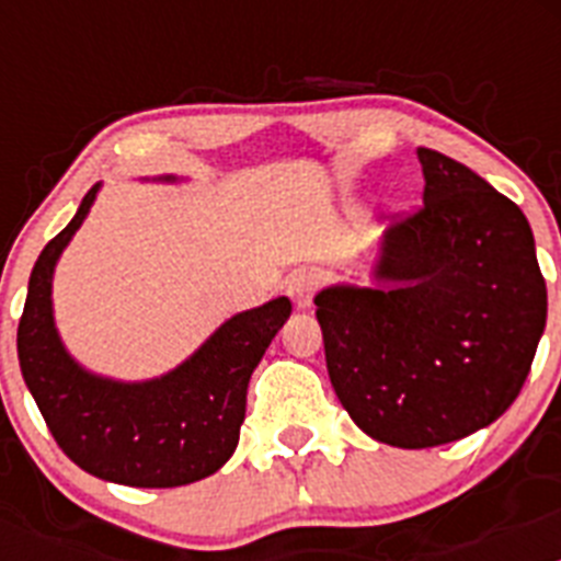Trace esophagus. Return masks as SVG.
<instances>
[{"instance_id": "1", "label": "esophagus", "mask_w": 561, "mask_h": 561, "mask_svg": "<svg viewBox=\"0 0 561 561\" xmlns=\"http://www.w3.org/2000/svg\"><path fill=\"white\" fill-rule=\"evenodd\" d=\"M289 297L295 300L297 309H311V300H314V291H317V275L311 272H295L289 277V286H286Z\"/></svg>"}]
</instances>
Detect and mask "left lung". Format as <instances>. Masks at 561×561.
I'll return each instance as SVG.
<instances>
[{"mask_svg":"<svg viewBox=\"0 0 561 561\" xmlns=\"http://www.w3.org/2000/svg\"><path fill=\"white\" fill-rule=\"evenodd\" d=\"M424 205L385 232L379 286L314 297L325 365L356 427L427 449L489 427L525 385L548 317L534 232L512 199L419 148Z\"/></svg>","mask_w":561,"mask_h":561,"instance_id":"obj_1","label":"left lung"}]
</instances>
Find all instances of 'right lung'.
<instances>
[{
    "label": "right lung",
    "instance_id": "add662e5",
    "mask_svg": "<svg viewBox=\"0 0 561 561\" xmlns=\"http://www.w3.org/2000/svg\"><path fill=\"white\" fill-rule=\"evenodd\" d=\"M173 180V176H165ZM92 185L76 219L42 250L30 272L16 348L30 388L72 463L108 483L173 489L219 472L238 447L247 385L291 314L289 297L230 317L180 368L151 381L89 374L64 348L53 320V272L95 202Z\"/></svg>",
    "mask_w": 561,
    "mask_h": 561
}]
</instances>
